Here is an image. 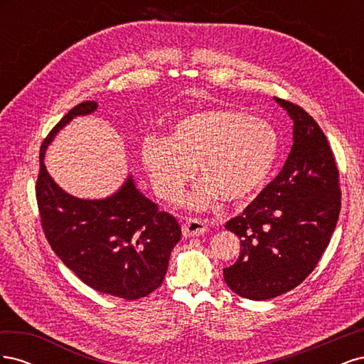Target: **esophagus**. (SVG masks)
Listing matches in <instances>:
<instances>
[{
    "label": "esophagus",
    "instance_id": "esophagus-1",
    "mask_svg": "<svg viewBox=\"0 0 364 364\" xmlns=\"http://www.w3.org/2000/svg\"><path fill=\"white\" fill-rule=\"evenodd\" d=\"M182 230L185 237H199L206 232L208 226L200 218H186L182 225Z\"/></svg>",
    "mask_w": 364,
    "mask_h": 364
}]
</instances>
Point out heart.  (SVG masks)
I'll return each mask as SVG.
<instances>
[{"mask_svg":"<svg viewBox=\"0 0 364 364\" xmlns=\"http://www.w3.org/2000/svg\"><path fill=\"white\" fill-rule=\"evenodd\" d=\"M278 155V136L266 121L225 107H208L185 115L167 138L146 136L139 156L153 191L176 200L196 170L202 179L186 196L193 209H206L222 199L241 203L266 185Z\"/></svg>","mask_w":364,"mask_h":364,"instance_id":"1","label":"heart"}]
</instances>
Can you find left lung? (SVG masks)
<instances>
[{"instance_id":"1","label":"left lung","mask_w":364,"mask_h":364,"mask_svg":"<svg viewBox=\"0 0 364 364\" xmlns=\"http://www.w3.org/2000/svg\"><path fill=\"white\" fill-rule=\"evenodd\" d=\"M293 119L282 170L225 228L240 237V257L223 269L228 287L266 301L297 287L317 266L340 214L338 170L322 129L301 106L274 97Z\"/></svg>"}]
</instances>
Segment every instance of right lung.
<instances>
[{"label":"right lung","mask_w":364,"mask_h":364,"mask_svg":"<svg viewBox=\"0 0 364 364\" xmlns=\"http://www.w3.org/2000/svg\"><path fill=\"white\" fill-rule=\"evenodd\" d=\"M97 107L95 102L74 106L43 139L36 182L39 215L51 249L77 278L100 293L135 301L161 287L170 253L181 240L179 223L159 211L132 176L115 194L87 200L65 193L43 164L58 132Z\"/></svg>","instance_id":"add662e5"}]
</instances>
